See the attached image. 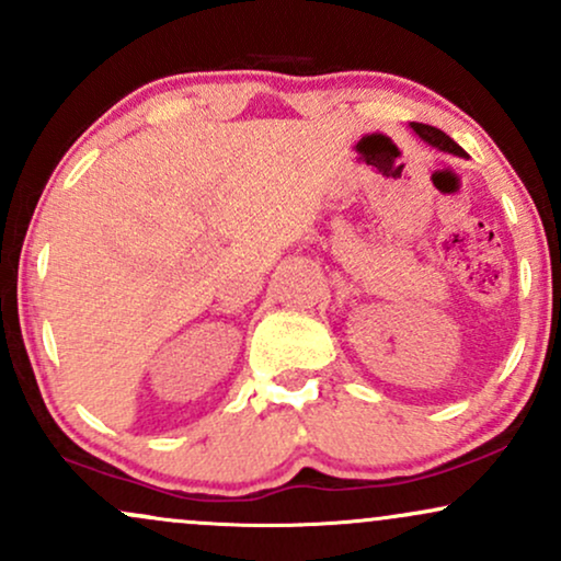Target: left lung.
Instances as JSON below:
<instances>
[{"label":"left lung","mask_w":561,"mask_h":561,"mask_svg":"<svg viewBox=\"0 0 561 561\" xmlns=\"http://www.w3.org/2000/svg\"><path fill=\"white\" fill-rule=\"evenodd\" d=\"M411 128H414V131L420 134V137H422L424 141H427V145L437 147V150H443V152H454V156H465V150H461V147L456 145V141L448 137V134H443L440 128L427 126V124H411Z\"/></svg>","instance_id":"obj_1"}]
</instances>
